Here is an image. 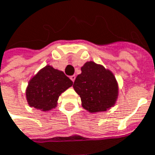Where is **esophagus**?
I'll return each instance as SVG.
<instances>
[{"mask_svg": "<svg viewBox=\"0 0 155 155\" xmlns=\"http://www.w3.org/2000/svg\"><path fill=\"white\" fill-rule=\"evenodd\" d=\"M70 78H71V81L74 82L75 81V79H76V76H75V75H72V76H71V77H70Z\"/></svg>", "mask_w": 155, "mask_h": 155, "instance_id": "34e87169", "label": "esophagus"}]
</instances>
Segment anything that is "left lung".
<instances>
[{
	"instance_id": "8db88e82",
	"label": "left lung",
	"mask_w": 155,
	"mask_h": 155,
	"mask_svg": "<svg viewBox=\"0 0 155 155\" xmlns=\"http://www.w3.org/2000/svg\"><path fill=\"white\" fill-rule=\"evenodd\" d=\"M73 88L80 96L82 106L90 112H104L112 107L118 98L119 86L110 70L92 61L81 67Z\"/></svg>"
}]
</instances>
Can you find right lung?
I'll return each instance as SVG.
<instances>
[{
  "label": "right lung",
  "instance_id": "obj_1",
  "mask_svg": "<svg viewBox=\"0 0 155 155\" xmlns=\"http://www.w3.org/2000/svg\"><path fill=\"white\" fill-rule=\"evenodd\" d=\"M73 84L61 71L47 65L29 80L26 98L30 107L48 112L58 105L59 96Z\"/></svg>",
  "mask_w": 155,
  "mask_h": 155
}]
</instances>
